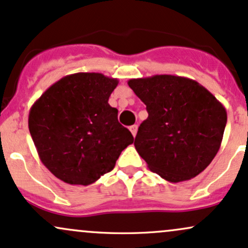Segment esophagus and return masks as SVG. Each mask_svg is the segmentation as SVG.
Masks as SVG:
<instances>
[{"label":"esophagus","instance_id":"1","mask_svg":"<svg viewBox=\"0 0 248 248\" xmlns=\"http://www.w3.org/2000/svg\"><path fill=\"white\" fill-rule=\"evenodd\" d=\"M137 130H138L137 125H132V126H130V131H131L133 137H136V135H137Z\"/></svg>","mask_w":248,"mask_h":248}]
</instances>
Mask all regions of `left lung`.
<instances>
[{
    "label": "left lung",
    "mask_w": 248,
    "mask_h": 248,
    "mask_svg": "<svg viewBox=\"0 0 248 248\" xmlns=\"http://www.w3.org/2000/svg\"><path fill=\"white\" fill-rule=\"evenodd\" d=\"M127 84L149 113L135 139L147 168L170 183L198 176L220 149L227 122L224 105L186 77L155 75Z\"/></svg>",
    "instance_id": "left-lung-1"
}]
</instances>
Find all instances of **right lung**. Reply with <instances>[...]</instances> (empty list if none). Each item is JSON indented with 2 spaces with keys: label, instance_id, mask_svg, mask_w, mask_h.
I'll return each instance as SVG.
<instances>
[{
  "label": "right lung",
  "instance_id": "obj_1",
  "mask_svg": "<svg viewBox=\"0 0 248 248\" xmlns=\"http://www.w3.org/2000/svg\"><path fill=\"white\" fill-rule=\"evenodd\" d=\"M118 79L98 72L63 77L34 103L29 131L46 168L70 185H90L115 168L122 151L133 143L119 124L109 97Z\"/></svg>",
  "mask_w": 248,
  "mask_h": 248
}]
</instances>
